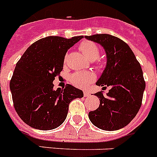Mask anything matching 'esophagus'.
<instances>
[{"mask_svg":"<svg viewBox=\"0 0 157 157\" xmlns=\"http://www.w3.org/2000/svg\"><path fill=\"white\" fill-rule=\"evenodd\" d=\"M91 94H90V92H88V91H85L84 92V96L85 97H90Z\"/></svg>","mask_w":157,"mask_h":157,"instance_id":"obj_1","label":"esophagus"}]
</instances>
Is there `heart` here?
<instances>
[{"instance_id": "obj_1", "label": "heart", "mask_w": 157, "mask_h": 157, "mask_svg": "<svg viewBox=\"0 0 157 157\" xmlns=\"http://www.w3.org/2000/svg\"><path fill=\"white\" fill-rule=\"evenodd\" d=\"M79 48L90 60H95L100 54V49L96 43L89 40L81 42ZM68 55L64 56V63H67ZM100 64V63H98ZM95 80V76L91 72H76L70 77V81L76 87L85 89Z\"/></svg>"}]
</instances>
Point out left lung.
I'll return each instance as SVG.
<instances>
[{"label": "left lung", "instance_id": "1", "mask_svg": "<svg viewBox=\"0 0 157 157\" xmlns=\"http://www.w3.org/2000/svg\"><path fill=\"white\" fill-rule=\"evenodd\" d=\"M105 48L107 65L98 82V86L110 87L94 95L100 100L99 107L89 113L92 123L101 130L115 131L131 123L140 109L145 81L140 63L127 43L107 34L85 36Z\"/></svg>", "mask_w": 157, "mask_h": 157}]
</instances>
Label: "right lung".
Here are the masks:
<instances>
[{"mask_svg": "<svg viewBox=\"0 0 157 157\" xmlns=\"http://www.w3.org/2000/svg\"><path fill=\"white\" fill-rule=\"evenodd\" d=\"M82 38H43L31 44L17 61L10 87L15 110L30 127L43 131L56 128L65 120L69 103L83 97L81 90L69 84L53 89L67 49Z\"/></svg>", "mask_w": 157, "mask_h": 157, "instance_id": "1", "label": "right lung"}]
</instances>
